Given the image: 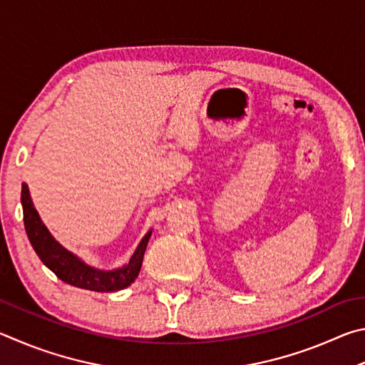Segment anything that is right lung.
I'll list each match as a JSON object with an SVG mask.
<instances>
[{
  "label": "right lung",
  "mask_w": 365,
  "mask_h": 365,
  "mask_svg": "<svg viewBox=\"0 0 365 365\" xmlns=\"http://www.w3.org/2000/svg\"><path fill=\"white\" fill-rule=\"evenodd\" d=\"M22 208L25 231H27L31 247L43 261V264L49 267L66 284L93 292H117L126 289L128 285H131L136 280L140 266H143L144 252L147 244H149L152 231L147 232L140 240L130 263L113 271H101L93 266H88L85 261L80 259L72 252H68L67 248H63L51 235L34 207L27 184L22 186Z\"/></svg>",
  "instance_id": "right-lung-1"
}]
</instances>
